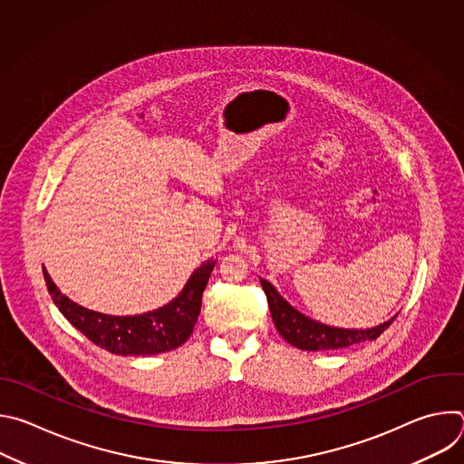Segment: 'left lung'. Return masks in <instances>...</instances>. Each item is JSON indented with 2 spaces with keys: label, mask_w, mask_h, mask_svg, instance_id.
<instances>
[{
  "label": "left lung",
  "mask_w": 464,
  "mask_h": 464,
  "mask_svg": "<svg viewBox=\"0 0 464 464\" xmlns=\"http://www.w3.org/2000/svg\"><path fill=\"white\" fill-rule=\"evenodd\" d=\"M260 285L268 297V306L277 326V333L290 345L301 351H333L362 342H372L394 321V317H391L389 321L365 330L328 326L297 312L268 281L260 279Z\"/></svg>",
  "instance_id": "obj_1"
}]
</instances>
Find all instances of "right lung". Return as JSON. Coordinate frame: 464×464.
<instances>
[{
    "label": "right lung",
    "instance_id": "right-lung-1",
    "mask_svg": "<svg viewBox=\"0 0 464 464\" xmlns=\"http://www.w3.org/2000/svg\"><path fill=\"white\" fill-rule=\"evenodd\" d=\"M213 268L215 260L204 262L174 301L158 310L126 317L93 312L73 303L56 288L45 268L44 279L62 315L90 342L119 356H150L172 351L188 340L200 315L202 294Z\"/></svg>",
    "mask_w": 464,
    "mask_h": 464
}]
</instances>
